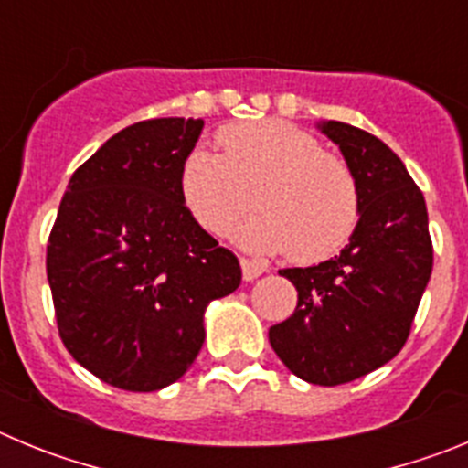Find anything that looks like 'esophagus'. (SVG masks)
I'll list each match as a JSON object with an SVG mask.
<instances>
[{"mask_svg":"<svg viewBox=\"0 0 468 468\" xmlns=\"http://www.w3.org/2000/svg\"><path fill=\"white\" fill-rule=\"evenodd\" d=\"M241 271H243V279L255 281L260 274H264V264L255 262V260L250 258H241Z\"/></svg>","mask_w":468,"mask_h":468,"instance_id":"obj_1","label":"esophagus"}]
</instances>
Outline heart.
I'll return each mask as SVG.
<instances>
[{"instance_id":"obj_1","label":"heart","mask_w":468,"mask_h":468,"mask_svg":"<svg viewBox=\"0 0 468 468\" xmlns=\"http://www.w3.org/2000/svg\"><path fill=\"white\" fill-rule=\"evenodd\" d=\"M222 154L189 152L180 197L194 220L220 237L253 208L239 229L246 246L316 264L345 250L361 220V189L340 154L281 119L229 123L218 133Z\"/></svg>"}]
</instances>
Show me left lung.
<instances>
[{
  "instance_id": "1",
  "label": "left lung",
  "mask_w": 468,
  "mask_h": 468,
  "mask_svg": "<svg viewBox=\"0 0 468 468\" xmlns=\"http://www.w3.org/2000/svg\"><path fill=\"white\" fill-rule=\"evenodd\" d=\"M361 189V220L340 255L279 274L297 288L291 318L270 328L292 375L337 387L373 373L403 349L433 267L427 204L403 161L379 138L324 123Z\"/></svg>"
}]
</instances>
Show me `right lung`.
Returning <instances> with one entry per match:
<instances>
[{
  "instance_id": "right-lung-1",
  "label": "right lung",
  "mask_w": 468,
  "mask_h": 468,
  "mask_svg": "<svg viewBox=\"0 0 468 468\" xmlns=\"http://www.w3.org/2000/svg\"><path fill=\"white\" fill-rule=\"evenodd\" d=\"M204 119H147L72 173L47 243L58 335L77 363L123 391H156L204 345V309L241 267L180 197Z\"/></svg>"
}]
</instances>
